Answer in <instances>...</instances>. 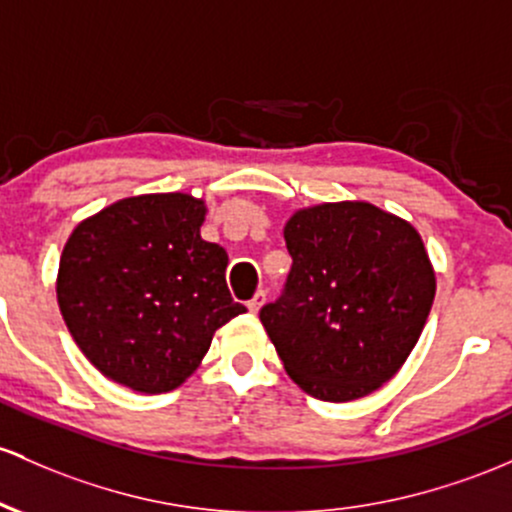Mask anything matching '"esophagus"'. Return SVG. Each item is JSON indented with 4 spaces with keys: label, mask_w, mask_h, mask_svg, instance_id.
Segmentation results:
<instances>
[{
    "label": "esophagus",
    "mask_w": 512,
    "mask_h": 512,
    "mask_svg": "<svg viewBox=\"0 0 512 512\" xmlns=\"http://www.w3.org/2000/svg\"><path fill=\"white\" fill-rule=\"evenodd\" d=\"M262 303H265V291H257V294L247 301V308H250L252 313H257L262 308Z\"/></svg>",
    "instance_id": "esophagus-1"
}]
</instances>
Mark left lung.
I'll return each mask as SVG.
<instances>
[{
    "label": "left lung",
    "mask_w": 512,
    "mask_h": 512,
    "mask_svg": "<svg viewBox=\"0 0 512 512\" xmlns=\"http://www.w3.org/2000/svg\"><path fill=\"white\" fill-rule=\"evenodd\" d=\"M291 269L260 320L286 374L320 401H355L401 369L435 299L411 223L364 201L296 211L284 228Z\"/></svg>",
    "instance_id": "obj_1"
}]
</instances>
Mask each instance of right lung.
I'll use <instances>...</instances> for the list:
<instances>
[{"label":"right lung","instance_id":"right-lung-1","mask_svg":"<svg viewBox=\"0 0 512 512\" xmlns=\"http://www.w3.org/2000/svg\"><path fill=\"white\" fill-rule=\"evenodd\" d=\"M204 201L131 196L72 230L58 303L84 357L140 393L177 389L211 338L247 308L226 284L228 255L201 238Z\"/></svg>","mask_w":512,"mask_h":512}]
</instances>
